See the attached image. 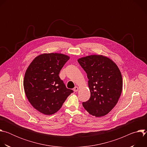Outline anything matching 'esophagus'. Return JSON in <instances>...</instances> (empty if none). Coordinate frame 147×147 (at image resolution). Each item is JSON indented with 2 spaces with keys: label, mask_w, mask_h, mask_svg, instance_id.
<instances>
[{
  "label": "esophagus",
  "mask_w": 147,
  "mask_h": 147,
  "mask_svg": "<svg viewBox=\"0 0 147 147\" xmlns=\"http://www.w3.org/2000/svg\"><path fill=\"white\" fill-rule=\"evenodd\" d=\"M78 87H74V88L73 89V91H74V92H77L78 91Z\"/></svg>",
  "instance_id": "esophagus-1"
}]
</instances>
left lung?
<instances>
[{
    "label": "left lung",
    "mask_w": 147,
    "mask_h": 147,
    "mask_svg": "<svg viewBox=\"0 0 147 147\" xmlns=\"http://www.w3.org/2000/svg\"><path fill=\"white\" fill-rule=\"evenodd\" d=\"M78 61L87 74L91 92L90 99L82 103L83 107L95 117L107 115L116 106L122 91V76L118 66L100 55L82 57Z\"/></svg>",
    "instance_id": "left-lung-1"
}]
</instances>
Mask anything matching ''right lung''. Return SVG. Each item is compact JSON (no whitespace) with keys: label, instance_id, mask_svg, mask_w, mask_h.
I'll list each match as a JSON object with an SVG mask.
<instances>
[{"label":"right lung","instance_id":"obj_1","mask_svg":"<svg viewBox=\"0 0 147 147\" xmlns=\"http://www.w3.org/2000/svg\"><path fill=\"white\" fill-rule=\"evenodd\" d=\"M70 59L68 55L42 53L32 61L25 73L23 86L31 105L46 115L57 112L73 91L59 77L60 70Z\"/></svg>","mask_w":147,"mask_h":147}]
</instances>
